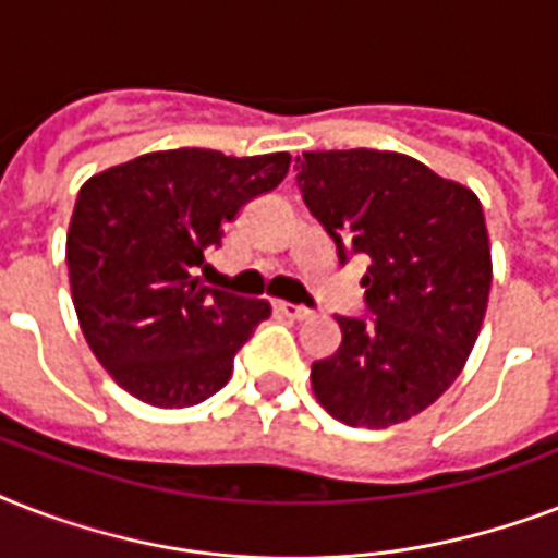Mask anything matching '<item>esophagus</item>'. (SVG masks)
I'll list each match as a JSON object with an SVG mask.
<instances>
[{"instance_id": "34e87169", "label": "esophagus", "mask_w": 558, "mask_h": 558, "mask_svg": "<svg viewBox=\"0 0 558 558\" xmlns=\"http://www.w3.org/2000/svg\"><path fill=\"white\" fill-rule=\"evenodd\" d=\"M275 313L289 318V322H304V318H310V310H306V306L287 304V301H278V304H275Z\"/></svg>"}]
</instances>
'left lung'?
Masks as SVG:
<instances>
[{
  "instance_id": "8db88e82",
  "label": "left lung",
  "mask_w": 558,
  "mask_h": 558,
  "mask_svg": "<svg viewBox=\"0 0 558 558\" xmlns=\"http://www.w3.org/2000/svg\"><path fill=\"white\" fill-rule=\"evenodd\" d=\"M298 191L336 243L367 257V318L336 315L341 344L313 362V390L344 425L388 428L425 411L466 365L484 324L493 260L469 187L388 150L298 159Z\"/></svg>"
}]
</instances>
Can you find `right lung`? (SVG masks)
Here are the masks:
<instances>
[{
    "label": "right lung",
    "mask_w": 558,
    "mask_h": 558,
    "mask_svg": "<svg viewBox=\"0 0 558 558\" xmlns=\"http://www.w3.org/2000/svg\"><path fill=\"white\" fill-rule=\"evenodd\" d=\"M292 156L147 153L77 193L65 263L81 330L109 376L156 408L199 405L234 371L271 306L205 287V252L245 202L283 182Z\"/></svg>",
    "instance_id": "obj_1"
}]
</instances>
